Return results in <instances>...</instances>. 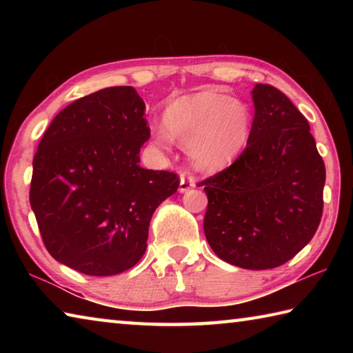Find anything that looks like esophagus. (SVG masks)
<instances>
[{"label":"esophagus","instance_id":"esophagus-1","mask_svg":"<svg viewBox=\"0 0 353 353\" xmlns=\"http://www.w3.org/2000/svg\"><path fill=\"white\" fill-rule=\"evenodd\" d=\"M196 185L194 177L190 174V172H182L181 174V185H179V191H188Z\"/></svg>","mask_w":353,"mask_h":353}]
</instances>
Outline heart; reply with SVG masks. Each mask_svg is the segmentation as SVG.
Masks as SVG:
<instances>
[{"instance_id": "obj_1", "label": "heart", "mask_w": 353, "mask_h": 353, "mask_svg": "<svg viewBox=\"0 0 353 353\" xmlns=\"http://www.w3.org/2000/svg\"><path fill=\"white\" fill-rule=\"evenodd\" d=\"M250 135V113L241 101L216 92L182 97L165 110V128L154 130L160 148L171 137L188 146L193 163L202 171L225 168L240 155Z\"/></svg>"}]
</instances>
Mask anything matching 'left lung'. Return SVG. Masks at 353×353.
<instances>
[{
  "mask_svg": "<svg viewBox=\"0 0 353 353\" xmlns=\"http://www.w3.org/2000/svg\"><path fill=\"white\" fill-rule=\"evenodd\" d=\"M246 149L198 183L208 198L204 234L221 260L272 270L291 260L318 230L325 165L307 118L280 90L256 83Z\"/></svg>",
  "mask_w": 353,
  "mask_h": 353,
  "instance_id": "8db88e82",
  "label": "left lung"
}]
</instances>
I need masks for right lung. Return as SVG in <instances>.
<instances>
[{
  "label": "right lung",
  "instance_id": "obj_1",
  "mask_svg": "<svg viewBox=\"0 0 353 353\" xmlns=\"http://www.w3.org/2000/svg\"><path fill=\"white\" fill-rule=\"evenodd\" d=\"M151 135L132 87L76 99L52 119L34 155L29 202L48 252L87 276H115L145 254L152 213L176 172L145 170Z\"/></svg>",
  "mask_w": 353,
  "mask_h": 353
}]
</instances>
